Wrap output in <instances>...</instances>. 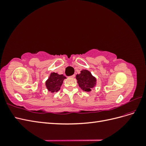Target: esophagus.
I'll use <instances>...</instances> for the list:
<instances>
[{
    "instance_id": "1",
    "label": "esophagus",
    "mask_w": 146,
    "mask_h": 146,
    "mask_svg": "<svg viewBox=\"0 0 146 146\" xmlns=\"http://www.w3.org/2000/svg\"><path fill=\"white\" fill-rule=\"evenodd\" d=\"M75 76H75V75L74 74V75H72V76H70V78H74V77H75Z\"/></svg>"
}]
</instances>
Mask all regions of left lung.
<instances>
[{"label":"left lung","instance_id":"8db88e82","mask_svg":"<svg viewBox=\"0 0 146 146\" xmlns=\"http://www.w3.org/2000/svg\"><path fill=\"white\" fill-rule=\"evenodd\" d=\"M76 79L79 87L84 91L90 92L96 86V78L88 70H81L80 74L76 75Z\"/></svg>","mask_w":146,"mask_h":146}]
</instances>
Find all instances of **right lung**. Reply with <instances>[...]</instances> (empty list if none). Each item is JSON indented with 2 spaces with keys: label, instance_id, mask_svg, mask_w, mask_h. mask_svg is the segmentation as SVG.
Wrapping results in <instances>:
<instances>
[{
  "label": "right lung",
  "instance_id": "1",
  "mask_svg": "<svg viewBox=\"0 0 146 146\" xmlns=\"http://www.w3.org/2000/svg\"><path fill=\"white\" fill-rule=\"evenodd\" d=\"M66 77L63 74H58L55 72H52L49 77L46 81V86L48 91L51 92H58L60 90L63 81Z\"/></svg>",
  "mask_w": 146,
  "mask_h": 146
}]
</instances>
